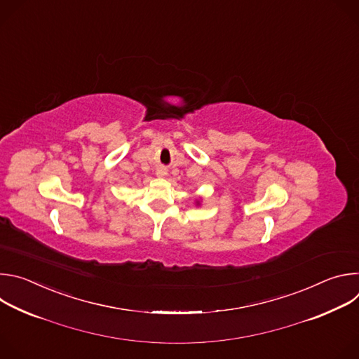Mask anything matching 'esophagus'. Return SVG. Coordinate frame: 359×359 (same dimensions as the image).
Listing matches in <instances>:
<instances>
[{"label": "esophagus", "instance_id": "34e87169", "mask_svg": "<svg viewBox=\"0 0 359 359\" xmlns=\"http://www.w3.org/2000/svg\"><path fill=\"white\" fill-rule=\"evenodd\" d=\"M168 175V169L165 168V166H159L158 169H156V176L158 177H165Z\"/></svg>", "mask_w": 359, "mask_h": 359}]
</instances>
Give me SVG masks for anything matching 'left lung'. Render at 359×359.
Returning a JSON list of instances; mask_svg holds the SVG:
<instances>
[{"label":"left lung","mask_w":359,"mask_h":359,"mask_svg":"<svg viewBox=\"0 0 359 359\" xmlns=\"http://www.w3.org/2000/svg\"><path fill=\"white\" fill-rule=\"evenodd\" d=\"M197 204H198V201H197Z\"/></svg>","instance_id":"obj_1"}]
</instances>
